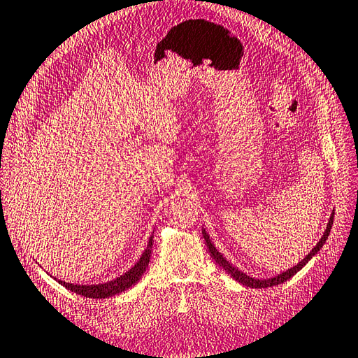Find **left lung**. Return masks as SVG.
Here are the masks:
<instances>
[{"label":"left lung","mask_w":358,"mask_h":358,"mask_svg":"<svg viewBox=\"0 0 358 358\" xmlns=\"http://www.w3.org/2000/svg\"><path fill=\"white\" fill-rule=\"evenodd\" d=\"M332 225H334V213L331 214V219H329V223H327V228H326V231H324V234H323V237H321L320 239V242L315 245V247L312 248V251L309 255H307L303 261H301L298 265H295V267H292L290 270H287V271H284V273H281V275H278V276H275V278H270V279H255V278H251V276H248V275H245L243 271H241L239 268H236V267H233V264H229L225 257H223L219 251L215 250V247L214 245L211 243V239H209V236H208V233L205 229H203V237H205V241H206V247H208V250H209V253H211V256H213V259L214 261L220 265V267L225 270L228 275H231L233 276L236 281H239L241 284H243V285H247V287H251V289H267V287H275V285H279V284H282V282H285L287 279H290L292 276H295L296 273L304 267V265L310 261V259L318 253L320 251V248L323 247L324 245V242L327 241V236L331 234V228H332Z\"/></svg>","instance_id":"obj_1"}]
</instances>
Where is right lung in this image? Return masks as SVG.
Returning <instances> with one entry per match:
<instances>
[{
	"instance_id": "1",
	"label": "right lung",
	"mask_w": 358,
	"mask_h": 358,
	"mask_svg": "<svg viewBox=\"0 0 358 358\" xmlns=\"http://www.w3.org/2000/svg\"><path fill=\"white\" fill-rule=\"evenodd\" d=\"M152 241L153 237L150 236L149 243H147V248L143 253V256L139 257V261L135 264V267H131L127 273H124L122 276L116 278L115 281L105 282V284H97V285H74L65 281H59L63 287H66L68 290H71L77 295L87 296V298H110L115 296L117 293H121L124 290L130 289L131 285H135L141 276L144 275V271L147 268V265L150 262V256H152Z\"/></svg>"
}]
</instances>
